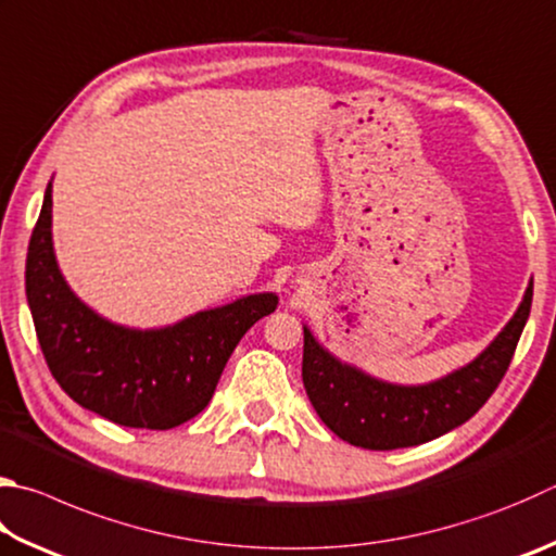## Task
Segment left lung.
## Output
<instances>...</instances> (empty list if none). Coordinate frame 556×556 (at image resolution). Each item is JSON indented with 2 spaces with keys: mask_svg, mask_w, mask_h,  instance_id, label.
<instances>
[{
  "mask_svg": "<svg viewBox=\"0 0 556 556\" xmlns=\"http://www.w3.org/2000/svg\"><path fill=\"white\" fill-rule=\"evenodd\" d=\"M532 281L518 311L469 365L428 383H391L340 362L304 326L301 377L313 408L340 440L365 450L422 445L467 422L501 383L528 323Z\"/></svg>",
  "mask_w": 556,
  "mask_h": 556,
  "instance_id": "8db88e82",
  "label": "left lung"
}]
</instances>
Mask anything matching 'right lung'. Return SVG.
<instances>
[{
    "mask_svg": "<svg viewBox=\"0 0 556 556\" xmlns=\"http://www.w3.org/2000/svg\"><path fill=\"white\" fill-rule=\"evenodd\" d=\"M26 299L50 375L79 406L126 428L169 430L206 408L228 357L275 291L197 311L165 328H128L99 316L58 267L53 181H48L26 255Z\"/></svg>",
    "mask_w": 556,
    "mask_h": 556,
    "instance_id": "obj_1",
    "label": "right lung"
}]
</instances>
